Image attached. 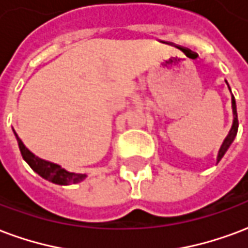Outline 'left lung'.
<instances>
[{
	"label": "left lung",
	"instance_id": "1",
	"mask_svg": "<svg viewBox=\"0 0 248 248\" xmlns=\"http://www.w3.org/2000/svg\"><path fill=\"white\" fill-rule=\"evenodd\" d=\"M231 109H232V117H234V120H232V126H231L230 132H229V135H227V137L225 139V141H223L222 146L219 148L218 157H217V162H219L220 158L225 156L226 151L229 149V146L231 145V142L234 141V139H235L236 136V132H238V116H236V106L234 97L231 99Z\"/></svg>",
	"mask_w": 248,
	"mask_h": 248
}]
</instances>
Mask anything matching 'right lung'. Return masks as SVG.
Masks as SVG:
<instances>
[{"mask_svg": "<svg viewBox=\"0 0 248 248\" xmlns=\"http://www.w3.org/2000/svg\"><path fill=\"white\" fill-rule=\"evenodd\" d=\"M18 145L22 153V157L25 161L28 162L32 170L37 171L38 174L43 177L45 180L58 184V185H70V184H78V182L83 181L86 178V174H75V173H70V171L64 170L57 164L45 161L42 158L37 157L32 152H30L23 144L22 140L17 136Z\"/></svg>", "mask_w": 248, "mask_h": 248, "instance_id": "1", "label": "right lung"}]
</instances>
